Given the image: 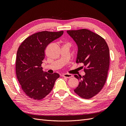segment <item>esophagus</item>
Segmentation results:
<instances>
[{
	"label": "esophagus",
	"instance_id": "obj_1",
	"mask_svg": "<svg viewBox=\"0 0 126 126\" xmlns=\"http://www.w3.org/2000/svg\"><path fill=\"white\" fill-rule=\"evenodd\" d=\"M63 77L64 78H69L72 77V75L71 74H64L63 75Z\"/></svg>",
	"mask_w": 126,
	"mask_h": 126
}]
</instances>
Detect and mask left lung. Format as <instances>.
<instances>
[{
    "mask_svg": "<svg viewBox=\"0 0 126 126\" xmlns=\"http://www.w3.org/2000/svg\"><path fill=\"white\" fill-rule=\"evenodd\" d=\"M67 32L78 46L76 63L83 64L86 73L82 77L75 75L80 82L74 91L88 99L99 93L106 83L110 63L108 46L102 37L88 29Z\"/></svg>",
    "mask_w": 126,
    "mask_h": 126,
    "instance_id": "left-lung-1",
    "label": "left lung"
}]
</instances>
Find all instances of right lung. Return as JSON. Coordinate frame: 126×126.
Instances as JSON below:
<instances>
[{
  "mask_svg": "<svg viewBox=\"0 0 126 126\" xmlns=\"http://www.w3.org/2000/svg\"><path fill=\"white\" fill-rule=\"evenodd\" d=\"M63 31H43L25 39L17 52L16 72L22 90L30 98L41 100L52 90L59 75L44 72L41 67L48 44L62 36Z\"/></svg>",
  "mask_w": 126,
  "mask_h": 126,
  "instance_id": "add662e5",
  "label": "right lung"
}]
</instances>
